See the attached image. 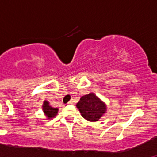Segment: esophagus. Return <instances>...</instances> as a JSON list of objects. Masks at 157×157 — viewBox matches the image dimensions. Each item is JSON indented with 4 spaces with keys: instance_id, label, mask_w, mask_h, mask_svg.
<instances>
[{
    "instance_id": "34e87169",
    "label": "esophagus",
    "mask_w": 157,
    "mask_h": 157,
    "mask_svg": "<svg viewBox=\"0 0 157 157\" xmlns=\"http://www.w3.org/2000/svg\"><path fill=\"white\" fill-rule=\"evenodd\" d=\"M67 104H68V105H74V104H75V101H73V100H71V101H69V102H68V103H67Z\"/></svg>"
}]
</instances>
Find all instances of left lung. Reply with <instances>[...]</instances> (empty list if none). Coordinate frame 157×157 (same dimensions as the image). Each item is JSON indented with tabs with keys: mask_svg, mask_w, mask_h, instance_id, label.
Wrapping results in <instances>:
<instances>
[{
	"mask_svg": "<svg viewBox=\"0 0 157 157\" xmlns=\"http://www.w3.org/2000/svg\"><path fill=\"white\" fill-rule=\"evenodd\" d=\"M76 107L82 116L90 122L98 121L107 111L106 105L94 93L82 96Z\"/></svg>",
	"mask_w": 157,
	"mask_h": 157,
	"instance_id": "left-lung-1",
	"label": "left lung"
}]
</instances>
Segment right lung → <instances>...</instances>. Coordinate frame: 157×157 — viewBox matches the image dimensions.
<instances>
[{
    "label": "right lung",
    "mask_w": 157,
    "mask_h": 157,
    "mask_svg": "<svg viewBox=\"0 0 157 157\" xmlns=\"http://www.w3.org/2000/svg\"><path fill=\"white\" fill-rule=\"evenodd\" d=\"M42 110L47 116V119H52L57 115L58 109L57 108H52L49 105L48 101H45L42 105Z\"/></svg>",
    "instance_id": "right-lung-1"
}]
</instances>
